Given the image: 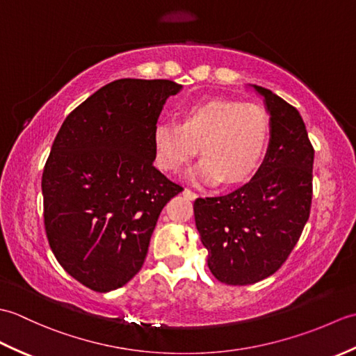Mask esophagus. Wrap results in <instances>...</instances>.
Returning <instances> with one entry per match:
<instances>
[{"label":"esophagus","mask_w":356,"mask_h":356,"mask_svg":"<svg viewBox=\"0 0 356 356\" xmlns=\"http://www.w3.org/2000/svg\"><path fill=\"white\" fill-rule=\"evenodd\" d=\"M184 195H185V197L190 199V200H195V199L199 197V194L194 193L193 190H190V188H185V190H184Z\"/></svg>","instance_id":"1"}]
</instances>
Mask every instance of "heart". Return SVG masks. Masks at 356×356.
Listing matches in <instances>:
<instances>
[{
    "label": "heart",
    "instance_id": "obj_1",
    "mask_svg": "<svg viewBox=\"0 0 356 356\" xmlns=\"http://www.w3.org/2000/svg\"><path fill=\"white\" fill-rule=\"evenodd\" d=\"M269 116L257 104L208 99L179 111L176 124L153 131L156 163L177 172L197 154L203 157L191 179L225 185L245 182L260 166L269 142Z\"/></svg>",
    "mask_w": 356,
    "mask_h": 356
}]
</instances>
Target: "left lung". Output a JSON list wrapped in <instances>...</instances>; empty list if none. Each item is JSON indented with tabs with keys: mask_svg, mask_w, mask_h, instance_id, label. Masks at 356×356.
<instances>
[{
	"mask_svg": "<svg viewBox=\"0 0 356 356\" xmlns=\"http://www.w3.org/2000/svg\"><path fill=\"white\" fill-rule=\"evenodd\" d=\"M270 116L268 153L255 176L226 195L194 202L195 226L218 282L245 286L274 274L303 232L312 203L314 148L298 110L252 86Z\"/></svg>",
	"mask_w": 356,
	"mask_h": 356,
	"instance_id": "1",
	"label": "left lung"
}]
</instances>
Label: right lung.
I'll use <instances>...</instances> for the list:
<instances>
[{"mask_svg":"<svg viewBox=\"0 0 356 356\" xmlns=\"http://www.w3.org/2000/svg\"><path fill=\"white\" fill-rule=\"evenodd\" d=\"M182 86L118 79L74 108L42 171L44 225L59 264L96 292L140 270L161 211L184 188L153 165V131Z\"/></svg>","mask_w":356,"mask_h":356,"instance_id":"right-lung-1","label":"right lung"}]
</instances>
